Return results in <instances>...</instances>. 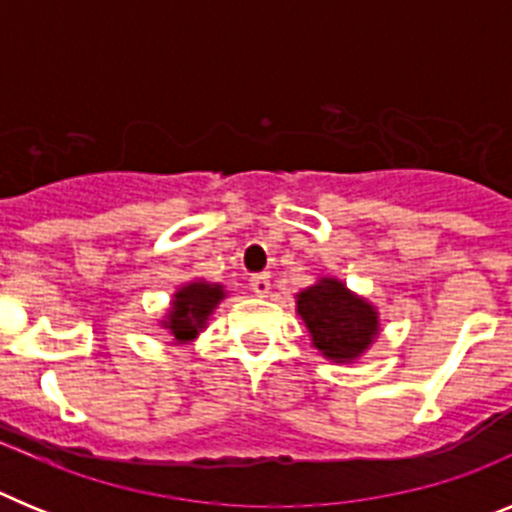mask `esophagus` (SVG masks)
Masks as SVG:
<instances>
[{"label":"esophagus","instance_id":"esophagus-1","mask_svg":"<svg viewBox=\"0 0 512 512\" xmlns=\"http://www.w3.org/2000/svg\"><path fill=\"white\" fill-rule=\"evenodd\" d=\"M251 289L259 297L269 295V289H271V277H269V274H266V271H261V274H253V277H251Z\"/></svg>","mask_w":512,"mask_h":512}]
</instances>
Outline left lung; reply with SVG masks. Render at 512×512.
<instances>
[{
	"label": "left lung",
	"instance_id": "1",
	"mask_svg": "<svg viewBox=\"0 0 512 512\" xmlns=\"http://www.w3.org/2000/svg\"><path fill=\"white\" fill-rule=\"evenodd\" d=\"M297 312L312 333L315 348L333 361H351L377 336V312L336 279H320L297 295Z\"/></svg>",
	"mask_w": 512,
	"mask_h": 512
}]
</instances>
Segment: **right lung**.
Instances as JSON below:
<instances>
[{
    "label": "right lung",
    "mask_w": 512,
    "mask_h": 512,
    "mask_svg": "<svg viewBox=\"0 0 512 512\" xmlns=\"http://www.w3.org/2000/svg\"><path fill=\"white\" fill-rule=\"evenodd\" d=\"M223 300V289L220 284L210 287L205 282H192L187 287H182L176 292L174 307L169 312V323L166 328L171 330V336L176 341H189V338L197 336V330L205 325L207 315L212 312V307Z\"/></svg>",
    "instance_id": "add662e5"
}]
</instances>
